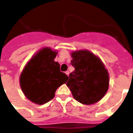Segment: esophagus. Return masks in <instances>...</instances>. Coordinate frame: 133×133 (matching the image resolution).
<instances>
[{
    "label": "esophagus",
    "mask_w": 133,
    "mask_h": 133,
    "mask_svg": "<svg viewBox=\"0 0 133 133\" xmlns=\"http://www.w3.org/2000/svg\"><path fill=\"white\" fill-rule=\"evenodd\" d=\"M65 73L69 76V71H66L65 72Z\"/></svg>",
    "instance_id": "obj_1"
}]
</instances>
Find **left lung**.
Masks as SVG:
<instances>
[{"mask_svg": "<svg viewBox=\"0 0 133 133\" xmlns=\"http://www.w3.org/2000/svg\"><path fill=\"white\" fill-rule=\"evenodd\" d=\"M67 87L75 99L84 104L97 102L109 89V75L100 59L87 50L73 52Z\"/></svg>", "mask_w": 133, "mask_h": 133, "instance_id": "obj_1", "label": "left lung"}]
</instances>
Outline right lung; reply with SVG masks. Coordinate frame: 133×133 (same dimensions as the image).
<instances>
[{
	"label": "right lung",
	"instance_id": "obj_1",
	"mask_svg": "<svg viewBox=\"0 0 133 133\" xmlns=\"http://www.w3.org/2000/svg\"><path fill=\"white\" fill-rule=\"evenodd\" d=\"M57 52L44 48L33 57L23 69L20 77L24 95L32 102L44 104L51 100L58 87L66 83L68 76L60 70L54 61Z\"/></svg>",
	"mask_w": 133,
	"mask_h": 133
}]
</instances>
